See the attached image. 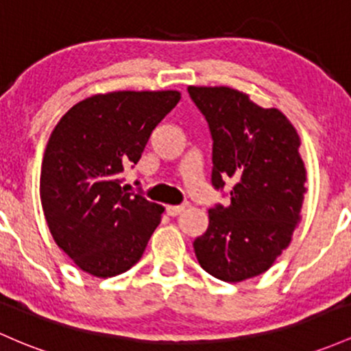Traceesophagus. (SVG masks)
<instances>
[{
	"mask_svg": "<svg viewBox=\"0 0 351 351\" xmlns=\"http://www.w3.org/2000/svg\"><path fill=\"white\" fill-rule=\"evenodd\" d=\"M184 208H186V203H184V205H168L167 213L169 215V217H178L180 213H183Z\"/></svg>",
	"mask_w": 351,
	"mask_h": 351,
	"instance_id": "34e87169",
	"label": "esophagus"
}]
</instances>
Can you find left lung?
I'll return each mask as SVG.
<instances>
[{"label":"left lung","instance_id":"left-lung-1","mask_svg":"<svg viewBox=\"0 0 351 351\" xmlns=\"http://www.w3.org/2000/svg\"><path fill=\"white\" fill-rule=\"evenodd\" d=\"M213 138L211 184L232 180L230 205L208 211L195 240L198 263L223 282L261 275L290 245L302 219L306 169L300 136L276 108H261L228 86H188Z\"/></svg>","mask_w":351,"mask_h":351}]
</instances>
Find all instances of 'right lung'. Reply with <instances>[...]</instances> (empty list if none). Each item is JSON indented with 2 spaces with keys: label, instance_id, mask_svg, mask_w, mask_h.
Segmentation results:
<instances>
[{
  "label": "right lung",
  "instance_id": "1",
  "mask_svg": "<svg viewBox=\"0 0 351 351\" xmlns=\"http://www.w3.org/2000/svg\"><path fill=\"white\" fill-rule=\"evenodd\" d=\"M182 95L113 91L69 108L46 145L40 195L56 245L98 278L125 273L143 255L165 208L121 186L149 134Z\"/></svg>",
  "mask_w": 351,
  "mask_h": 351
}]
</instances>
